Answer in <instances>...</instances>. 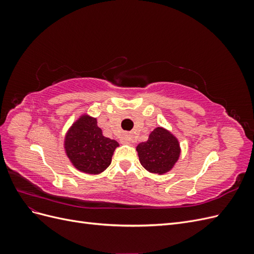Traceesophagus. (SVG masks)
<instances>
[{"label":"esophagus","mask_w":254,"mask_h":254,"mask_svg":"<svg viewBox=\"0 0 254 254\" xmlns=\"http://www.w3.org/2000/svg\"><path fill=\"white\" fill-rule=\"evenodd\" d=\"M122 140H123V142H124V143H130V142H131V135L126 133V134L123 135V139Z\"/></svg>","instance_id":"esophagus-1"}]
</instances>
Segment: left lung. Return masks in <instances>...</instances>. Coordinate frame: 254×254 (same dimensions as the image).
<instances>
[{
	"label": "left lung",
	"instance_id": "1",
	"mask_svg": "<svg viewBox=\"0 0 254 254\" xmlns=\"http://www.w3.org/2000/svg\"><path fill=\"white\" fill-rule=\"evenodd\" d=\"M136 150L145 170L159 175L170 171L180 155L178 141L161 127L153 130L148 141L137 145Z\"/></svg>",
	"mask_w": 254,
	"mask_h": 254
}]
</instances>
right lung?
<instances>
[{
    "label": "right lung",
    "mask_w": 254,
    "mask_h": 254,
    "mask_svg": "<svg viewBox=\"0 0 254 254\" xmlns=\"http://www.w3.org/2000/svg\"><path fill=\"white\" fill-rule=\"evenodd\" d=\"M118 146L117 141L103 135L96 119L87 115L75 123L65 137L67 157L77 170L88 174L104 172Z\"/></svg>",
    "instance_id": "obj_1"
}]
</instances>
